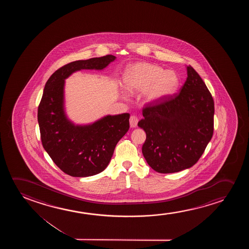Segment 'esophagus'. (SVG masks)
I'll use <instances>...</instances> for the list:
<instances>
[{"mask_svg": "<svg viewBox=\"0 0 249 249\" xmlns=\"http://www.w3.org/2000/svg\"><path fill=\"white\" fill-rule=\"evenodd\" d=\"M138 122H139V119H138V117L136 116H131L129 119L130 123V126L131 127H136L137 125H138Z\"/></svg>", "mask_w": 249, "mask_h": 249, "instance_id": "1", "label": "esophagus"}]
</instances>
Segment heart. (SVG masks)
Returning a JSON list of instances; mask_svg holds the SVG:
<instances>
[{
	"instance_id": "obj_1",
	"label": "heart",
	"mask_w": 249,
	"mask_h": 249,
	"mask_svg": "<svg viewBox=\"0 0 249 249\" xmlns=\"http://www.w3.org/2000/svg\"><path fill=\"white\" fill-rule=\"evenodd\" d=\"M123 82L129 92L143 90L144 101L156 104L176 92L179 78L173 71H164L157 65L138 63L126 70Z\"/></svg>"
}]
</instances>
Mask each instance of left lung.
<instances>
[{
	"mask_svg": "<svg viewBox=\"0 0 249 249\" xmlns=\"http://www.w3.org/2000/svg\"><path fill=\"white\" fill-rule=\"evenodd\" d=\"M187 79L177 95L143 109L138 126L146 133L142 153L160 174H172L194 166L213 133L214 102L194 69L187 66Z\"/></svg>",
	"mask_w": 249,
	"mask_h": 249,
	"instance_id": "obj_1",
	"label": "left lung"
}]
</instances>
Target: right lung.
<instances>
[{
	"label": "right lung",
	"instance_id": "right-lung-1",
	"mask_svg": "<svg viewBox=\"0 0 249 249\" xmlns=\"http://www.w3.org/2000/svg\"><path fill=\"white\" fill-rule=\"evenodd\" d=\"M113 55L77 60L62 66L45 85L37 119L43 148L64 173L89 177L106 169L116 143L129 129L128 113L106 116L89 125H75L65 112V80L81 70H103Z\"/></svg>",
	"mask_w": 249,
	"mask_h": 249
}]
</instances>
